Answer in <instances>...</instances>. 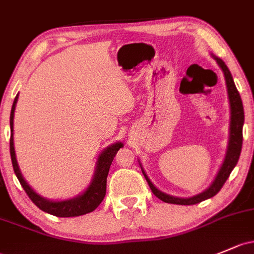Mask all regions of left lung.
<instances>
[{
  "mask_svg": "<svg viewBox=\"0 0 254 254\" xmlns=\"http://www.w3.org/2000/svg\"><path fill=\"white\" fill-rule=\"evenodd\" d=\"M212 57L214 58L215 62L218 63L219 68L221 69V71H223L224 74V78H225L226 91H228V98H229V107H230L229 141H228V148H226L225 157H224V161L221 163L220 168H219L217 175H215L214 180L212 181V184H210L204 191H202L201 193L194 194V196L192 197H176L158 190V189L152 184V181L149 180V178L147 176V174H146L141 162H138L140 163L141 170H142L143 173V176H145L146 180H147L152 192H153L159 199H162L163 202H165V203L190 205V204L199 203V202L205 201V199L208 198H212L213 196H215V194L220 191V189L223 188L225 181L228 180L230 173L233 172V169L236 167L237 162H239L240 153H241V148H242V127H244V123H245L244 105H242L241 96H240L236 86H235L233 75H231L230 70H229V68L226 66V64L224 63L223 60L215 57L214 55H212Z\"/></svg>",
  "mask_w": 254,
  "mask_h": 254,
  "instance_id": "obj_1",
  "label": "left lung"
}]
</instances>
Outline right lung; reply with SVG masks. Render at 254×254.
I'll return each instance as SVG.
<instances>
[{
	"label": "right lung",
	"instance_id": "right-lung-1",
	"mask_svg": "<svg viewBox=\"0 0 254 254\" xmlns=\"http://www.w3.org/2000/svg\"><path fill=\"white\" fill-rule=\"evenodd\" d=\"M18 95L15 96L14 102H13L12 109H10V141H9V151H10V158H12L13 169H14L15 175H17L18 180H19L20 185L25 190L26 194L29 198L35 203L37 207L44 212L49 213V214L56 215V217L69 218V217H79V215L87 214L91 213L96 208L100 205L101 202L103 201L106 196V188H107V176H108L109 168H111L112 162H113L114 157H116L117 152L120 148L124 147L123 142L112 143V145L107 146L98 156L97 162H96L95 173H93L91 183L90 185L85 189L84 192L78 194V196L73 197V198L62 199V201H53L42 197L41 194L37 193L31 189V186L26 183L21 174L19 165H18L17 157H15V149H14V138H13V120H14V111L15 106H17Z\"/></svg>",
	"mask_w": 254,
	"mask_h": 254
}]
</instances>
